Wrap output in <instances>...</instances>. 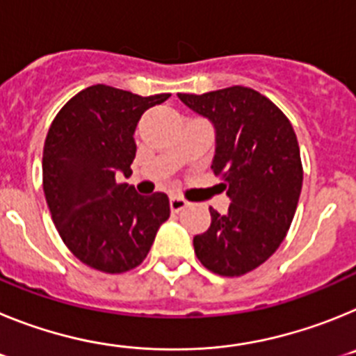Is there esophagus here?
<instances>
[{
	"mask_svg": "<svg viewBox=\"0 0 356 356\" xmlns=\"http://www.w3.org/2000/svg\"><path fill=\"white\" fill-rule=\"evenodd\" d=\"M169 205H171V212L178 213V212H181L184 209H187L188 201L184 200V197H180V196H171V200H169Z\"/></svg>",
	"mask_w": 356,
	"mask_h": 356,
	"instance_id": "obj_1",
	"label": "esophagus"
}]
</instances>
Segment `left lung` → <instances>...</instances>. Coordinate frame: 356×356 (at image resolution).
Listing matches in <instances>:
<instances>
[{"instance_id": "obj_1", "label": "left lung", "mask_w": 356, "mask_h": 356, "mask_svg": "<svg viewBox=\"0 0 356 356\" xmlns=\"http://www.w3.org/2000/svg\"><path fill=\"white\" fill-rule=\"evenodd\" d=\"M178 97L213 122L212 171L232 200L225 216L210 209L196 257L216 275H246L278 250L294 219L303 184L294 128L269 97L242 85Z\"/></svg>"}]
</instances>
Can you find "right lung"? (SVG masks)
Here are the masks:
<instances>
[{
    "label": "right lung",
    "mask_w": 356,
    "mask_h": 356,
    "mask_svg": "<svg viewBox=\"0 0 356 356\" xmlns=\"http://www.w3.org/2000/svg\"><path fill=\"white\" fill-rule=\"evenodd\" d=\"M169 94L139 96L92 85L72 96L53 119L42 153V188L65 246L96 271L127 273L146 259L171 209L163 193L140 196L130 176L134 131L149 106Z\"/></svg>",
    "instance_id": "add662e5"
}]
</instances>
